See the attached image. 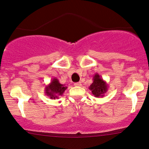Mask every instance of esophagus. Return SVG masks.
I'll use <instances>...</instances> for the list:
<instances>
[{"instance_id": "obj_1", "label": "esophagus", "mask_w": 149, "mask_h": 149, "mask_svg": "<svg viewBox=\"0 0 149 149\" xmlns=\"http://www.w3.org/2000/svg\"><path fill=\"white\" fill-rule=\"evenodd\" d=\"M74 85H75V86L79 87V86H81L82 84H81V83H80V82H78V83H75Z\"/></svg>"}]
</instances>
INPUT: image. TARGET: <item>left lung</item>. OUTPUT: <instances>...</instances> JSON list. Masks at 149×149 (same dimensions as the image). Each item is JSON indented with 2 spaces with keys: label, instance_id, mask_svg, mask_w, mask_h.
<instances>
[{
  "label": "left lung",
  "instance_id": "obj_1",
  "mask_svg": "<svg viewBox=\"0 0 149 149\" xmlns=\"http://www.w3.org/2000/svg\"><path fill=\"white\" fill-rule=\"evenodd\" d=\"M108 86L107 82L101 78L98 73H96L93 76V83L89 87V89L92 91V95L95 97H103L104 94L107 92Z\"/></svg>",
  "mask_w": 149,
  "mask_h": 149
}]
</instances>
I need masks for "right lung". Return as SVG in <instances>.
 <instances>
[{
  "mask_svg": "<svg viewBox=\"0 0 149 149\" xmlns=\"http://www.w3.org/2000/svg\"><path fill=\"white\" fill-rule=\"evenodd\" d=\"M66 89L67 87L65 86V85L61 84L57 78H54L50 83L45 86V93L51 100H55L59 98V96H61Z\"/></svg>",
  "mask_w": 149,
  "mask_h": 149,
  "instance_id": "add662e5",
  "label": "right lung"
}]
</instances>
